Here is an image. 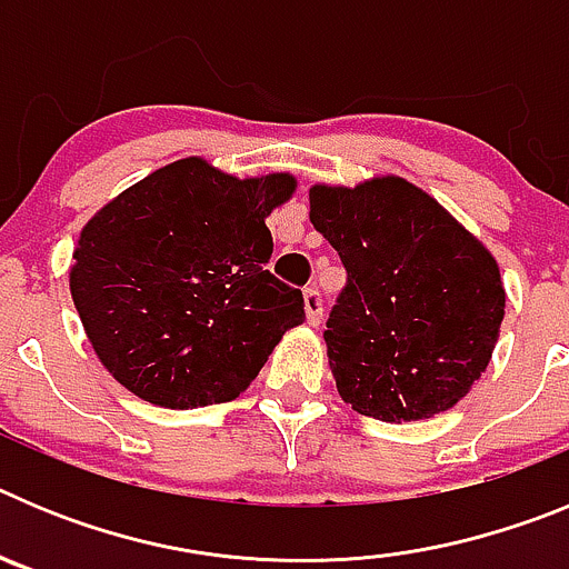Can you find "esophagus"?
I'll list each match as a JSON object with an SVG mask.
<instances>
[{"mask_svg": "<svg viewBox=\"0 0 569 569\" xmlns=\"http://www.w3.org/2000/svg\"><path fill=\"white\" fill-rule=\"evenodd\" d=\"M305 313H308V325L321 321V293L316 288H305Z\"/></svg>", "mask_w": 569, "mask_h": 569, "instance_id": "34e87169", "label": "esophagus"}]
</instances>
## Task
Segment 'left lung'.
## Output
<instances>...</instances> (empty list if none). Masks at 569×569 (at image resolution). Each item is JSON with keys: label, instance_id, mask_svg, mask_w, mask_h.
<instances>
[{"label": "left lung", "instance_id": "obj_1", "mask_svg": "<svg viewBox=\"0 0 569 569\" xmlns=\"http://www.w3.org/2000/svg\"><path fill=\"white\" fill-rule=\"evenodd\" d=\"M310 222L347 270L325 330L341 399L381 421L459 405L490 365L505 319L490 250L401 176L313 184Z\"/></svg>", "mask_w": 569, "mask_h": 569}]
</instances>
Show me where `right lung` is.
Returning <instances> with one entry per match:
<instances>
[{
	"label": "right lung",
	"mask_w": 569,
	"mask_h": 569,
	"mask_svg": "<svg viewBox=\"0 0 569 569\" xmlns=\"http://www.w3.org/2000/svg\"><path fill=\"white\" fill-rule=\"evenodd\" d=\"M296 193L290 173L253 179L188 156L93 213L70 264V296L93 353L150 405L236 399L305 321L301 290L268 268V219Z\"/></svg>",
	"instance_id": "right-lung-1"
}]
</instances>
